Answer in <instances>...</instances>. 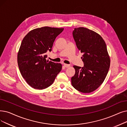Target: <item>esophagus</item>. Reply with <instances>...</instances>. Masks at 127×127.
Here are the masks:
<instances>
[{
    "instance_id": "obj_1",
    "label": "esophagus",
    "mask_w": 127,
    "mask_h": 127,
    "mask_svg": "<svg viewBox=\"0 0 127 127\" xmlns=\"http://www.w3.org/2000/svg\"><path fill=\"white\" fill-rule=\"evenodd\" d=\"M64 67H66V68H67V67H70V65L69 64H64Z\"/></svg>"
}]
</instances>
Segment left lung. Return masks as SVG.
Instances as JSON below:
<instances>
[{"label":"left lung","instance_id":"8db88e82","mask_svg":"<svg viewBox=\"0 0 127 127\" xmlns=\"http://www.w3.org/2000/svg\"><path fill=\"white\" fill-rule=\"evenodd\" d=\"M73 35L77 48L84 53V66H74L71 85L81 92L90 93L101 85L108 73L111 60L106 43L97 32L85 27L74 29Z\"/></svg>","mask_w":127,"mask_h":127}]
</instances>
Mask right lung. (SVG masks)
<instances>
[{"label": "right lung", "instance_id": "1", "mask_svg": "<svg viewBox=\"0 0 127 127\" xmlns=\"http://www.w3.org/2000/svg\"><path fill=\"white\" fill-rule=\"evenodd\" d=\"M63 28L45 26L31 31L23 38L18 53L20 73L31 87L42 90L50 86L62 69L61 63L47 61L56 37Z\"/></svg>", "mask_w": 127, "mask_h": 127}]
</instances>
